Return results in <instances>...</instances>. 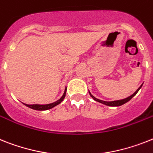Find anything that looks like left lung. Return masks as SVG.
Returning <instances> with one entry per match:
<instances>
[{"label": "left lung", "instance_id": "obj_1", "mask_svg": "<svg viewBox=\"0 0 153 153\" xmlns=\"http://www.w3.org/2000/svg\"><path fill=\"white\" fill-rule=\"evenodd\" d=\"M142 86V85L139 87V88H138V89H137V90L135 91V92H134V93H133V94L131 95V96H128V97H127V98H125V99H123V100H115V101H110V102H107V101L100 100H99V99L95 98L94 96H92L90 92H89V94H90V96H92V98H93V100H94L97 101V102H101V103H102V104L107 105V106H121V105L124 104V103H126V102H128L129 100H131V99L132 97H134V96L137 94V92H138V90H139Z\"/></svg>", "mask_w": 153, "mask_h": 153}]
</instances>
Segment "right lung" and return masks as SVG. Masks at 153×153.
<instances>
[{
    "label": "right lung",
    "mask_w": 153,
    "mask_h": 153,
    "mask_svg": "<svg viewBox=\"0 0 153 153\" xmlns=\"http://www.w3.org/2000/svg\"><path fill=\"white\" fill-rule=\"evenodd\" d=\"M66 90L67 88H65V91L64 92V94L63 96H61V98L60 100H58L56 102H53V103H50V104H46V105H39V104H33V105H29V104H24L26 106L29 107L31 109H33V110H50V109L53 108V107H54L55 106H57V105L60 104L63 100H64V99L65 97V94H66Z\"/></svg>",
    "instance_id": "1"
}]
</instances>
